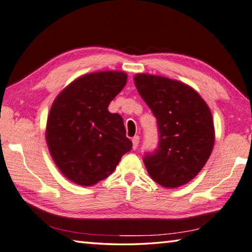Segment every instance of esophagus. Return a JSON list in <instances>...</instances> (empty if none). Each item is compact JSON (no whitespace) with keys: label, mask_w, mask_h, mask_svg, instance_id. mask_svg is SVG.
Segmentation results:
<instances>
[{"label":"esophagus","mask_w":252,"mask_h":252,"mask_svg":"<svg viewBox=\"0 0 252 252\" xmlns=\"http://www.w3.org/2000/svg\"><path fill=\"white\" fill-rule=\"evenodd\" d=\"M139 142H140V138H139L138 135H135L134 138L132 139V143H133V149H136V148H138Z\"/></svg>","instance_id":"obj_1"}]
</instances>
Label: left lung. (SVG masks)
I'll return each instance as SVG.
<instances>
[{"label": "left lung", "instance_id": "1", "mask_svg": "<svg viewBox=\"0 0 252 252\" xmlns=\"http://www.w3.org/2000/svg\"><path fill=\"white\" fill-rule=\"evenodd\" d=\"M134 84L158 121V146L143 158L149 175L165 189L185 185L212 154L215 129L210 109L181 81L138 74Z\"/></svg>", "mask_w": 252, "mask_h": 252}]
</instances>
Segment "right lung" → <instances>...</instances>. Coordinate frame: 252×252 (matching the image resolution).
Here are the masks:
<instances>
[{"label":"right lung","mask_w":252,"mask_h":252,"mask_svg":"<svg viewBox=\"0 0 252 252\" xmlns=\"http://www.w3.org/2000/svg\"><path fill=\"white\" fill-rule=\"evenodd\" d=\"M126 79L123 71L87 74L53 102L46 126L48 150L59 171L76 184L93 186L107 178L132 149L122 117L108 110Z\"/></svg>","instance_id":"1"}]
</instances>
